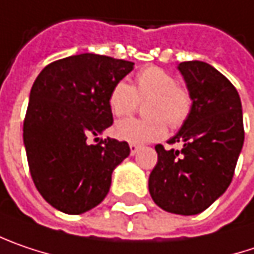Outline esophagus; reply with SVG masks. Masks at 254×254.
Here are the masks:
<instances>
[{
	"label": "esophagus",
	"instance_id": "1",
	"mask_svg": "<svg viewBox=\"0 0 254 254\" xmlns=\"http://www.w3.org/2000/svg\"><path fill=\"white\" fill-rule=\"evenodd\" d=\"M129 149H130V155H135L139 151V145L136 143H129Z\"/></svg>",
	"mask_w": 254,
	"mask_h": 254
}]
</instances>
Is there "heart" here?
I'll return each instance as SVG.
<instances>
[{
    "label": "heart",
    "instance_id": "1",
    "mask_svg": "<svg viewBox=\"0 0 254 254\" xmlns=\"http://www.w3.org/2000/svg\"><path fill=\"white\" fill-rule=\"evenodd\" d=\"M143 119H124L113 127L116 138L130 143L158 141L165 136L167 124L171 129L181 127L192 109L191 92L164 68L151 66L135 77V86L118 82L109 93V108L115 116L133 113L139 102H145Z\"/></svg>",
    "mask_w": 254,
    "mask_h": 254
}]
</instances>
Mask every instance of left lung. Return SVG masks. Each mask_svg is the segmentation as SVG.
Here are the masks:
<instances>
[{
  "label": "left lung",
  "instance_id": "left-lung-1",
  "mask_svg": "<svg viewBox=\"0 0 254 254\" xmlns=\"http://www.w3.org/2000/svg\"><path fill=\"white\" fill-rule=\"evenodd\" d=\"M180 71L192 96V109L168 143L155 145L157 165L149 192L162 210L192 216L208 208L230 186L245 141L242 102L236 87L204 62H183Z\"/></svg>",
  "mask_w": 254,
  "mask_h": 254
}]
</instances>
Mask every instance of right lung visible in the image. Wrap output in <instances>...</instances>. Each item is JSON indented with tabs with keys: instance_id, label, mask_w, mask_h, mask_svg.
Here are the masks:
<instances>
[{
	"instance_id": "add662e5",
	"label": "right lung",
	"mask_w": 254,
	"mask_h": 254,
	"mask_svg": "<svg viewBox=\"0 0 254 254\" xmlns=\"http://www.w3.org/2000/svg\"><path fill=\"white\" fill-rule=\"evenodd\" d=\"M133 63L83 53L41 70L30 92L23 127L33 183L43 198L66 214L103 201L112 172L130 149L112 138L89 143L113 124L109 93Z\"/></svg>"
}]
</instances>
